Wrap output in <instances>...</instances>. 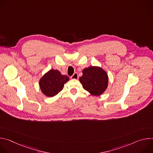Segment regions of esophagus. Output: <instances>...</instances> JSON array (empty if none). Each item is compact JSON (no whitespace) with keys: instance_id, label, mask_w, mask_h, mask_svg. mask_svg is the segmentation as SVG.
<instances>
[{"instance_id":"1","label":"esophagus","mask_w":153,"mask_h":153,"mask_svg":"<svg viewBox=\"0 0 153 153\" xmlns=\"http://www.w3.org/2000/svg\"><path fill=\"white\" fill-rule=\"evenodd\" d=\"M70 78H71V79H78V78H79L78 74H77V73H74V74H73V76H71L70 77Z\"/></svg>"}]
</instances>
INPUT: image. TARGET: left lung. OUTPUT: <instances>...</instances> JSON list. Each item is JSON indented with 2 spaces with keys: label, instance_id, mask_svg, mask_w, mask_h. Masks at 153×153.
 Wrapping results in <instances>:
<instances>
[{
  "label": "left lung",
  "instance_id": "left-lung-1",
  "mask_svg": "<svg viewBox=\"0 0 153 153\" xmlns=\"http://www.w3.org/2000/svg\"><path fill=\"white\" fill-rule=\"evenodd\" d=\"M79 79L83 88L93 96H100L106 90L108 77L106 71L99 67H90L82 71Z\"/></svg>",
  "mask_w": 153,
  "mask_h": 153
}]
</instances>
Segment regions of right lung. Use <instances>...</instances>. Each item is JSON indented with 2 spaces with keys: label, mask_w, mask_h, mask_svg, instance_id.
<instances>
[{
  "label": "right lung",
  "mask_w": 153,
  "mask_h": 153,
  "mask_svg": "<svg viewBox=\"0 0 153 153\" xmlns=\"http://www.w3.org/2000/svg\"><path fill=\"white\" fill-rule=\"evenodd\" d=\"M68 80V76L62 75L57 70L51 69L41 77L39 85L43 94L47 97H53L62 91L64 84Z\"/></svg>",
  "instance_id": "add662e5"
}]
</instances>
